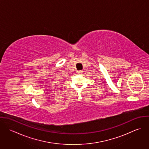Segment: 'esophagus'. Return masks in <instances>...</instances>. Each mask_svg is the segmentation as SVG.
<instances>
[{
    "instance_id": "esophagus-1",
    "label": "esophagus",
    "mask_w": 149,
    "mask_h": 149,
    "mask_svg": "<svg viewBox=\"0 0 149 149\" xmlns=\"http://www.w3.org/2000/svg\"><path fill=\"white\" fill-rule=\"evenodd\" d=\"M77 73L78 74H81V73H83V71H82V70H78V71L77 72Z\"/></svg>"
}]
</instances>
